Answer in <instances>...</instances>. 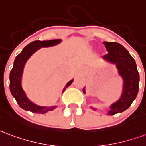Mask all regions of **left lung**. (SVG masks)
<instances>
[{"label":"left lung","instance_id":"1","mask_svg":"<svg viewBox=\"0 0 146 146\" xmlns=\"http://www.w3.org/2000/svg\"><path fill=\"white\" fill-rule=\"evenodd\" d=\"M104 45L108 53L104 56L103 58L108 62L116 64L118 73L124 80L121 97L110 107L111 109L108 112V115H114L127 110L136 98L139 92V74L135 59L124 46L117 42H104ZM83 90L85 94L84 88ZM92 109L95 110V108Z\"/></svg>","mask_w":146,"mask_h":146}]
</instances>
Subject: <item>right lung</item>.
<instances>
[{"mask_svg":"<svg viewBox=\"0 0 146 146\" xmlns=\"http://www.w3.org/2000/svg\"><path fill=\"white\" fill-rule=\"evenodd\" d=\"M60 42H61L60 39L48 40V41H34L25 46L23 48V50L21 51V53L16 56L12 70H11V73H10V90H11V93L13 97L15 98L18 105L24 110L29 111L33 113L45 114L49 111H52L56 108V106H38L36 104L31 102L27 98L26 95L21 87V80L25 64L28 59L35 52L37 51L38 49H39L42 47H49V46L57 45ZM73 81V80H72L69 83H67L63 91L66 87L71 85Z\"/></svg>","mask_w":146,"mask_h":146,"instance_id":"right-lung-1","label":"right lung"}]
</instances>
